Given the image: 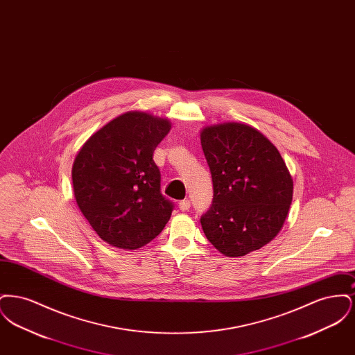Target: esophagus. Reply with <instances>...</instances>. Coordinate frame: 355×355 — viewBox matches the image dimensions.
I'll return each mask as SVG.
<instances>
[{
  "label": "esophagus",
  "instance_id": "1",
  "mask_svg": "<svg viewBox=\"0 0 355 355\" xmlns=\"http://www.w3.org/2000/svg\"><path fill=\"white\" fill-rule=\"evenodd\" d=\"M190 209V201L189 200H184L180 202V210L181 211H187Z\"/></svg>",
  "mask_w": 355,
  "mask_h": 355
}]
</instances>
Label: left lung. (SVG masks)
Returning <instances> with one entry per match:
<instances>
[{"mask_svg":"<svg viewBox=\"0 0 355 355\" xmlns=\"http://www.w3.org/2000/svg\"><path fill=\"white\" fill-rule=\"evenodd\" d=\"M201 144L214 191L201 217L205 236L227 257L261 249L284 226L293 200L281 154L258 130L236 122L205 128Z\"/></svg>","mask_w":355,"mask_h":355,"instance_id":"left-lung-1","label":"left lung"}]
</instances>
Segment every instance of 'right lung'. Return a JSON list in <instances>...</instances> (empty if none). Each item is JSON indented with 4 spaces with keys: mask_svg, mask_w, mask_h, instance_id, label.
I'll return each mask as SVG.
<instances>
[{
    "mask_svg": "<svg viewBox=\"0 0 355 355\" xmlns=\"http://www.w3.org/2000/svg\"><path fill=\"white\" fill-rule=\"evenodd\" d=\"M169 121L128 112L110 121L77 154L73 187L78 207L105 242L135 250L158 236L174 203L161 193L153 159Z\"/></svg>",
    "mask_w": 355,
    "mask_h": 355,
    "instance_id": "1",
    "label": "right lung"
}]
</instances>
